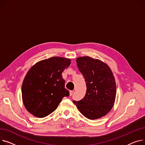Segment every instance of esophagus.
<instances>
[{
    "label": "esophagus",
    "instance_id": "esophagus-1",
    "mask_svg": "<svg viewBox=\"0 0 145 145\" xmlns=\"http://www.w3.org/2000/svg\"><path fill=\"white\" fill-rule=\"evenodd\" d=\"M69 92H70V96H72L73 95V92H74V91L73 90H71Z\"/></svg>",
    "mask_w": 145,
    "mask_h": 145
}]
</instances>
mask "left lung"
Here are the masks:
<instances>
[{"mask_svg": "<svg viewBox=\"0 0 145 145\" xmlns=\"http://www.w3.org/2000/svg\"><path fill=\"white\" fill-rule=\"evenodd\" d=\"M76 63L85 79L87 89L83 99L73 102L86 118L99 119L109 113L115 103V78L109 66L101 60L83 56L76 59Z\"/></svg>", "mask_w": 145, "mask_h": 145, "instance_id": "1", "label": "left lung"}]
</instances>
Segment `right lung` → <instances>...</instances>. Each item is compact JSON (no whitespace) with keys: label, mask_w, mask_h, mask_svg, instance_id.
Returning <instances> with one entry per match:
<instances>
[{"label":"right lung","mask_w":145,"mask_h":145,"mask_svg":"<svg viewBox=\"0 0 145 145\" xmlns=\"http://www.w3.org/2000/svg\"><path fill=\"white\" fill-rule=\"evenodd\" d=\"M71 62L69 59L52 57L30 69L22 87L23 102L29 113L37 118L47 116L57 109L63 97L69 95L62 73Z\"/></svg>","instance_id":"add662e5"}]
</instances>
